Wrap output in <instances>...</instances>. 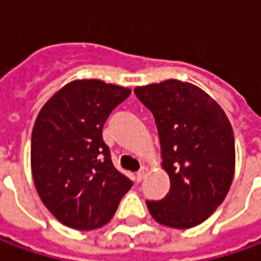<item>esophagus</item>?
<instances>
[{
    "label": "esophagus",
    "instance_id": "1",
    "mask_svg": "<svg viewBox=\"0 0 261 261\" xmlns=\"http://www.w3.org/2000/svg\"><path fill=\"white\" fill-rule=\"evenodd\" d=\"M146 173H148V168H145V167H142V168H141V170H139V171L136 173V177H135L136 181H138V183H141V181H142V180L145 178Z\"/></svg>",
    "mask_w": 261,
    "mask_h": 261
}]
</instances>
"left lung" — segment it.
Instances as JSON below:
<instances>
[{
	"label": "left lung",
	"instance_id": "obj_1",
	"mask_svg": "<svg viewBox=\"0 0 261 261\" xmlns=\"http://www.w3.org/2000/svg\"><path fill=\"white\" fill-rule=\"evenodd\" d=\"M154 115L170 192L146 200L158 224L177 229L199 225L225 199L236 167L234 132L224 110L193 84L168 80L136 87Z\"/></svg>",
	"mask_w": 261,
	"mask_h": 261
}]
</instances>
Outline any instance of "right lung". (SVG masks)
<instances>
[{
  "mask_svg": "<svg viewBox=\"0 0 261 261\" xmlns=\"http://www.w3.org/2000/svg\"><path fill=\"white\" fill-rule=\"evenodd\" d=\"M129 94L98 80L72 81L36 119L33 180L42 202L64 225L80 231L106 225L134 185L113 166L103 141L107 117Z\"/></svg>",
  "mask_w": 261,
  "mask_h": 261,
  "instance_id": "obj_1",
  "label": "right lung"
}]
</instances>
